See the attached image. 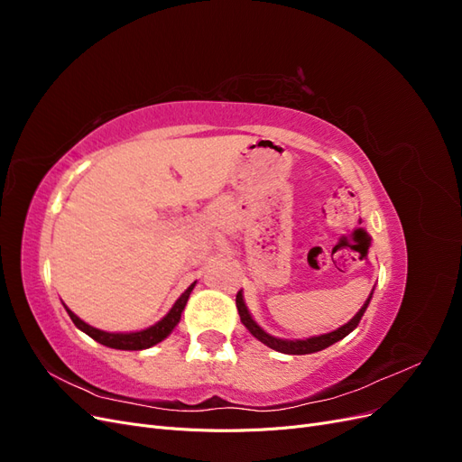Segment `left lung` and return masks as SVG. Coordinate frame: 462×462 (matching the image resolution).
Returning a JSON list of instances; mask_svg holds the SVG:
<instances>
[{
    "label": "left lung",
    "instance_id": "8db88e82",
    "mask_svg": "<svg viewBox=\"0 0 462 462\" xmlns=\"http://www.w3.org/2000/svg\"><path fill=\"white\" fill-rule=\"evenodd\" d=\"M370 299H372V292L370 297L366 299L365 306L355 314V318H351V321H346L345 326L337 328L331 333H324V335H318V337H309V339H297V341H289V339H279V337H273V335L265 333L256 321L253 319V316H250L246 304H245V299H243V292L239 291L236 292V310H239V316H241V321L245 324V328L254 335V337L258 341H262L263 345H268L270 348H273V351L277 353H285V355H310V353H318V351H324V348H328L329 345L341 341L343 337H346L348 333H351L356 326L360 318L365 316L368 304H370Z\"/></svg>",
    "mask_w": 462,
    "mask_h": 462
}]
</instances>
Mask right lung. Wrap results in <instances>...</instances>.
Wrapping results in <instances>:
<instances>
[{
	"mask_svg": "<svg viewBox=\"0 0 462 462\" xmlns=\"http://www.w3.org/2000/svg\"><path fill=\"white\" fill-rule=\"evenodd\" d=\"M194 285H197V282H194L183 292V295L177 299V302L173 304V309L167 312L158 321V324H153V326H150L148 329H143V331H134V333H109V331L96 329V328L88 326L87 321H82L77 314H73L71 310H69L67 306H65V310H67L69 316H71L73 324L80 331H85L88 337H92L94 341L102 343V345H106L109 348H119V351H143V348H150L153 345H158L160 341H163L167 335H170L175 329V326L179 324V319H180V312L185 310L187 300L190 297V291L194 289Z\"/></svg>",
	"mask_w": 462,
	"mask_h": 462,
	"instance_id": "1",
	"label": "right lung"
}]
</instances>
